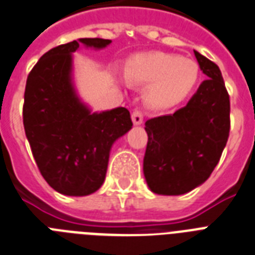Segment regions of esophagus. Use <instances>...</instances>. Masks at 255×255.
<instances>
[{
  "label": "esophagus",
  "instance_id": "34e87169",
  "mask_svg": "<svg viewBox=\"0 0 255 255\" xmlns=\"http://www.w3.org/2000/svg\"><path fill=\"white\" fill-rule=\"evenodd\" d=\"M131 120L134 125H140L143 123V113L136 109V111L131 113Z\"/></svg>",
  "mask_w": 255,
  "mask_h": 255
}]
</instances>
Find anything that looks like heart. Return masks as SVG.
Wrapping results in <instances>:
<instances>
[{
  "instance_id": "obj_1",
  "label": "heart",
  "mask_w": 255,
  "mask_h": 255,
  "mask_svg": "<svg viewBox=\"0 0 255 255\" xmlns=\"http://www.w3.org/2000/svg\"><path fill=\"white\" fill-rule=\"evenodd\" d=\"M124 77L132 85H146L144 100L155 108L184 102L199 79V67L190 58L164 52H144L126 61Z\"/></svg>"
}]
</instances>
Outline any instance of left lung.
Instances as JSON below:
<instances>
[{"instance_id": "left-lung-1", "label": "left lung", "mask_w": 255, "mask_h": 255, "mask_svg": "<svg viewBox=\"0 0 255 255\" xmlns=\"http://www.w3.org/2000/svg\"><path fill=\"white\" fill-rule=\"evenodd\" d=\"M203 81L184 108L146 121L143 173L151 191L181 195L198 188L220 160L229 136V95L216 64L194 50Z\"/></svg>"}]
</instances>
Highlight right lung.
<instances>
[{
    "mask_svg": "<svg viewBox=\"0 0 255 255\" xmlns=\"http://www.w3.org/2000/svg\"><path fill=\"white\" fill-rule=\"evenodd\" d=\"M111 43L85 37L58 45L41 56L27 78L26 136L41 176L64 195L83 197L102 188L113 143L132 126L124 107L92 112L73 81V53L79 45L103 49Z\"/></svg>",
    "mask_w": 255,
    "mask_h": 255,
    "instance_id": "1",
    "label": "right lung"
}]
</instances>
